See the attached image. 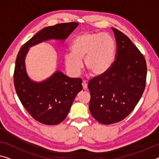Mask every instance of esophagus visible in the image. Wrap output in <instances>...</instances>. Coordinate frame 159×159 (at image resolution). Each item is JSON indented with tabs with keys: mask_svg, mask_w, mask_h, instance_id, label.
Wrapping results in <instances>:
<instances>
[{
	"mask_svg": "<svg viewBox=\"0 0 159 159\" xmlns=\"http://www.w3.org/2000/svg\"><path fill=\"white\" fill-rule=\"evenodd\" d=\"M82 87H83V89H86L87 88V82H85V81H83V82H82Z\"/></svg>",
	"mask_w": 159,
	"mask_h": 159,
	"instance_id": "obj_1",
	"label": "esophagus"
}]
</instances>
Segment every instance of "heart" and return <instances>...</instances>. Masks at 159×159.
Returning a JSON list of instances; mask_svg holds the SVG:
<instances>
[{
    "mask_svg": "<svg viewBox=\"0 0 159 159\" xmlns=\"http://www.w3.org/2000/svg\"><path fill=\"white\" fill-rule=\"evenodd\" d=\"M71 53L64 57L66 70L77 76L82 68L81 60L90 73L98 76L106 72L112 65L116 45L113 38L107 33H85L74 39Z\"/></svg>",
    "mask_w": 159,
    "mask_h": 159,
    "instance_id": "heart-1",
    "label": "heart"
}]
</instances>
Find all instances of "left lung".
<instances>
[{"label":"left lung","instance_id":"left-lung-1","mask_svg":"<svg viewBox=\"0 0 159 159\" xmlns=\"http://www.w3.org/2000/svg\"><path fill=\"white\" fill-rule=\"evenodd\" d=\"M112 30L116 59L106 72L88 82L89 111L103 124L123 120L133 111L144 91L147 74L146 60L139 49L123 33Z\"/></svg>","mask_w":159,"mask_h":159}]
</instances>
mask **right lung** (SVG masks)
I'll return each mask as SVG.
<instances>
[{"label": "right lung", "instance_id": "obj_1", "mask_svg": "<svg viewBox=\"0 0 159 159\" xmlns=\"http://www.w3.org/2000/svg\"><path fill=\"white\" fill-rule=\"evenodd\" d=\"M77 25L76 22H71L46 27L24 44L17 55L13 75L16 93L32 117L42 124L55 125L64 120L75 97L82 89V80L57 71L43 82L32 81L25 71L26 54L29 48L43 41L65 40Z\"/></svg>", "mask_w": 159, "mask_h": 159}]
</instances>
